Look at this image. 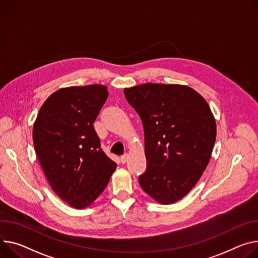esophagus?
<instances>
[{
    "mask_svg": "<svg viewBox=\"0 0 258 258\" xmlns=\"http://www.w3.org/2000/svg\"><path fill=\"white\" fill-rule=\"evenodd\" d=\"M127 159H128V154H124L120 157V160H121L122 163H125L127 161Z\"/></svg>",
    "mask_w": 258,
    "mask_h": 258,
    "instance_id": "1",
    "label": "esophagus"
}]
</instances>
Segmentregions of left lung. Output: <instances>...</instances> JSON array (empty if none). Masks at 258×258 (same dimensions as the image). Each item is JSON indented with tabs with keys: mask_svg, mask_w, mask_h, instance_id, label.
Listing matches in <instances>:
<instances>
[{
	"mask_svg": "<svg viewBox=\"0 0 258 258\" xmlns=\"http://www.w3.org/2000/svg\"><path fill=\"white\" fill-rule=\"evenodd\" d=\"M123 92L144 128L147 169L139 183L157 203L174 204L194 188L208 166L216 140L214 115L186 85L145 83Z\"/></svg>",
	"mask_w": 258,
	"mask_h": 258,
	"instance_id": "8db88e82",
	"label": "left lung"
}]
</instances>
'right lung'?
Listing matches in <instances>:
<instances>
[{
	"mask_svg": "<svg viewBox=\"0 0 258 258\" xmlns=\"http://www.w3.org/2000/svg\"><path fill=\"white\" fill-rule=\"evenodd\" d=\"M107 98V86L101 84L59 88L44 102L34 123L43 172L53 191L76 209L95 202L116 169L93 127Z\"/></svg>",
	"mask_w": 258,
	"mask_h": 258,
	"instance_id": "1",
	"label": "right lung"
}]
</instances>
